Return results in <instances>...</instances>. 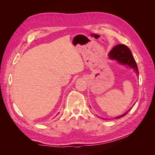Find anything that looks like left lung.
<instances>
[{"instance_id":"left-lung-1","label":"left lung","mask_w":155,"mask_h":155,"mask_svg":"<svg viewBox=\"0 0 155 155\" xmlns=\"http://www.w3.org/2000/svg\"><path fill=\"white\" fill-rule=\"evenodd\" d=\"M109 56L110 59L116 60L119 63L124 65H128L129 67L133 68L134 70V71L137 72V76H139L137 63H136L135 60L133 58V55L132 53H131V51L126 45H116L112 49V50L110 51ZM131 109H132V108H131ZM130 110H129L127 112H126L125 114L116 117V118L118 119L125 116Z\"/></svg>"}]
</instances>
